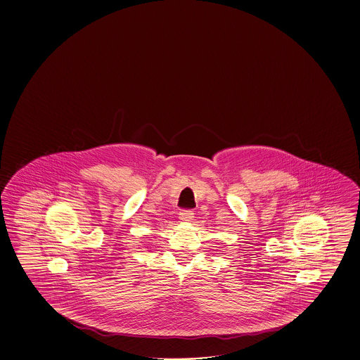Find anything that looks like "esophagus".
<instances>
[{
	"mask_svg": "<svg viewBox=\"0 0 360 360\" xmlns=\"http://www.w3.org/2000/svg\"><path fill=\"white\" fill-rule=\"evenodd\" d=\"M193 214H195V213H193L192 210H183V212L180 213L179 218H180L181 221H184V222H189V221H192V219L195 218Z\"/></svg>",
	"mask_w": 360,
	"mask_h": 360,
	"instance_id": "esophagus-1",
	"label": "esophagus"
}]
</instances>
